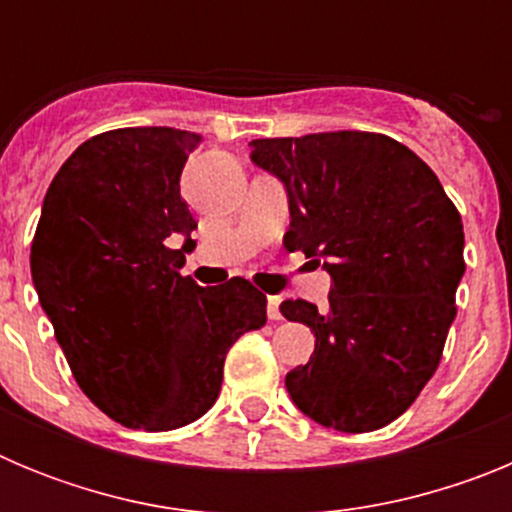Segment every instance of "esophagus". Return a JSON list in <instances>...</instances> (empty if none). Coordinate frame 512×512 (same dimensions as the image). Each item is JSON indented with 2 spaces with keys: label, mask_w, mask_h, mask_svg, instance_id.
I'll list each match as a JSON object with an SVG mask.
<instances>
[{
  "label": "esophagus",
  "mask_w": 512,
  "mask_h": 512,
  "mask_svg": "<svg viewBox=\"0 0 512 512\" xmlns=\"http://www.w3.org/2000/svg\"><path fill=\"white\" fill-rule=\"evenodd\" d=\"M279 305H282V297L277 295L266 297V315H269V320H282V310H279Z\"/></svg>",
  "instance_id": "obj_1"
}]
</instances>
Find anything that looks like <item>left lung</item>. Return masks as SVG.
<instances>
[{"label":"left lung","instance_id":"left-lung-1","mask_svg":"<svg viewBox=\"0 0 512 512\" xmlns=\"http://www.w3.org/2000/svg\"><path fill=\"white\" fill-rule=\"evenodd\" d=\"M251 161L287 189L284 246L330 274L328 307L279 305L315 333L287 374L297 408L325 428L377 431L438 369L464 277V225L408 146L364 130L251 140Z\"/></svg>","mask_w":512,"mask_h":512}]
</instances>
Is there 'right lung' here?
<instances>
[{
    "instance_id": "right-lung-1",
    "label": "right lung",
    "mask_w": 512,
    "mask_h": 512,
    "mask_svg": "<svg viewBox=\"0 0 512 512\" xmlns=\"http://www.w3.org/2000/svg\"><path fill=\"white\" fill-rule=\"evenodd\" d=\"M200 143L174 128L89 138L53 176L30 248L40 307L81 392L135 431L202 418L230 346L266 323V297L246 279L200 287L179 271L197 246L179 176Z\"/></svg>"
}]
</instances>
